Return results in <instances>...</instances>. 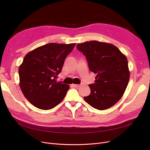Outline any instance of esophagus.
Segmentation results:
<instances>
[{"instance_id": "1", "label": "esophagus", "mask_w": 150, "mask_h": 150, "mask_svg": "<svg viewBox=\"0 0 150 150\" xmlns=\"http://www.w3.org/2000/svg\"><path fill=\"white\" fill-rule=\"evenodd\" d=\"M72 86H73V87L76 88H78L80 87V86H81V84H72Z\"/></svg>"}]
</instances>
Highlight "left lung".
Returning a JSON list of instances; mask_svg holds the SVG:
<instances>
[{
  "mask_svg": "<svg viewBox=\"0 0 150 150\" xmlns=\"http://www.w3.org/2000/svg\"><path fill=\"white\" fill-rule=\"evenodd\" d=\"M76 47L86 56L89 70L96 74L94 83L89 84L91 93L84 99L99 110L115 105L129 82L126 57L114 45L96 40L78 44Z\"/></svg>",
  "mask_w": 150,
  "mask_h": 150,
  "instance_id": "8db88e82",
  "label": "left lung"
}]
</instances>
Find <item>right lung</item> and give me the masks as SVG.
Listing matches in <instances>:
<instances>
[{
  "instance_id": "obj_1",
  "label": "right lung",
  "mask_w": 150,
  "mask_h": 150,
  "mask_svg": "<svg viewBox=\"0 0 150 150\" xmlns=\"http://www.w3.org/2000/svg\"><path fill=\"white\" fill-rule=\"evenodd\" d=\"M76 44L49 43L28 53L19 66L20 87L34 106L48 110L64 98L69 86L57 82L65 59Z\"/></svg>"
}]
</instances>
